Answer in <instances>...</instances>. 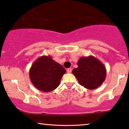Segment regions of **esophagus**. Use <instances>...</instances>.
<instances>
[{"label":"esophagus","mask_w":129,"mask_h":129,"mask_svg":"<svg viewBox=\"0 0 129 129\" xmlns=\"http://www.w3.org/2000/svg\"><path fill=\"white\" fill-rule=\"evenodd\" d=\"M72 72V69L71 68H68L67 69V72L68 73V74H70Z\"/></svg>","instance_id":"obj_1"}]
</instances>
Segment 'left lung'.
Instances as JSON below:
<instances>
[{
    "mask_svg": "<svg viewBox=\"0 0 129 129\" xmlns=\"http://www.w3.org/2000/svg\"><path fill=\"white\" fill-rule=\"evenodd\" d=\"M78 68L72 74L79 83L86 89L94 90L101 85L106 78V69L103 62L93 55L82 57L79 59Z\"/></svg>",
    "mask_w": 129,
    "mask_h": 129,
    "instance_id": "obj_1",
    "label": "left lung"
}]
</instances>
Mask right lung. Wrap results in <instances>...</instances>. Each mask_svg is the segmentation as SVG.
Returning <instances> with one entry per match:
<instances>
[{
    "instance_id": "add662e5",
    "label": "right lung",
    "mask_w": 129,
    "mask_h": 129,
    "mask_svg": "<svg viewBox=\"0 0 129 129\" xmlns=\"http://www.w3.org/2000/svg\"><path fill=\"white\" fill-rule=\"evenodd\" d=\"M66 70L62 65L53 60L50 55L40 57L34 62L29 70V78L38 90L50 92L60 84Z\"/></svg>"
}]
</instances>
